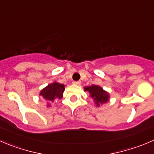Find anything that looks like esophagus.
Masks as SVG:
<instances>
[{"label": "esophagus", "instance_id": "34e87169", "mask_svg": "<svg viewBox=\"0 0 154 154\" xmlns=\"http://www.w3.org/2000/svg\"><path fill=\"white\" fill-rule=\"evenodd\" d=\"M73 84L77 85H79L81 84V82H80V81H75V82H73Z\"/></svg>", "mask_w": 154, "mask_h": 154}]
</instances>
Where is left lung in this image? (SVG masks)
<instances>
[{"label":"left lung","mask_w":154,"mask_h":154,"mask_svg":"<svg viewBox=\"0 0 154 154\" xmlns=\"http://www.w3.org/2000/svg\"><path fill=\"white\" fill-rule=\"evenodd\" d=\"M85 91H88L91 96L95 100L97 106H100V103H104L108 101L109 94L103 90L102 88L97 85H92L90 87L85 88Z\"/></svg>","instance_id":"left-lung-1"}]
</instances>
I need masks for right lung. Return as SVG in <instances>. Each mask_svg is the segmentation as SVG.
Listing matches in <instances>:
<instances>
[{
	"mask_svg": "<svg viewBox=\"0 0 154 154\" xmlns=\"http://www.w3.org/2000/svg\"><path fill=\"white\" fill-rule=\"evenodd\" d=\"M65 90V85L57 82H54L47 86L41 91L40 95L48 101H54L55 99L63 97V93Z\"/></svg>",
	"mask_w": 154,
	"mask_h": 154,
	"instance_id": "obj_1",
	"label": "right lung"
}]
</instances>
